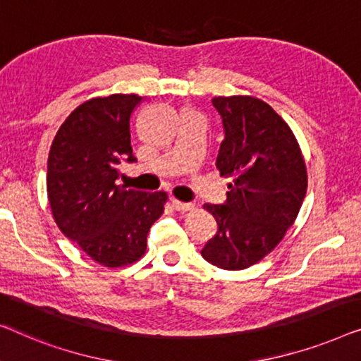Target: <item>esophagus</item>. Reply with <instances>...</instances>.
Returning <instances> with one entry per match:
<instances>
[{"label":"esophagus","instance_id":"34e87169","mask_svg":"<svg viewBox=\"0 0 361 361\" xmlns=\"http://www.w3.org/2000/svg\"><path fill=\"white\" fill-rule=\"evenodd\" d=\"M171 206H173L178 212H188L195 209V204H192V202H181L178 200H171Z\"/></svg>","mask_w":361,"mask_h":361}]
</instances>
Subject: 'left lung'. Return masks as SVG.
<instances>
[{
    "instance_id": "8db88e82",
    "label": "left lung",
    "mask_w": 361,
    "mask_h": 361,
    "mask_svg": "<svg viewBox=\"0 0 361 361\" xmlns=\"http://www.w3.org/2000/svg\"><path fill=\"white\" fill-rule=\"evenodd\" d=\"M212 104L226 132L216 166L232 183L224 204H204L217 232L201 255L224 270H243L268 255L296 221L306 164L293 130L265 101L217 96Z\"/></svg>"
}]
</instances>
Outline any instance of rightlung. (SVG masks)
<instances>
[{"instance_id":"1","label":"right lung","mask_w":361,"mask_h":361,"mask_svg":"<svg viewBox=\"0 0 361 361\" xmlns=\"http://www.w3.org/2000/svg\"><path fill=\"white\" fill-rule=\"evenodd\" d=\"M137 94H111L80 104L55 135L47 160V195L59 229L99 265H130L164 214L165 191L116 185L121 161H135L130 116Z\"/></svg>"}]
</instances>
